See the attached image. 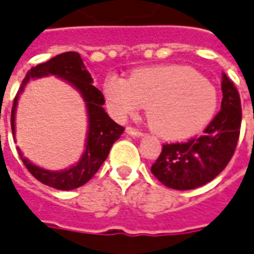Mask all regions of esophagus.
Returning <instances> with one entry per match:
<instances>
[{
    "mask_svg": "<svg viewBox=\"0 0 254 254\" xmlns=\"http://www.w3.org/2000/svg\"><path fill=\"white\" fill-rule=\"evenodd\" d=\"M127 133L130 134V136H136V137H139V136H141V132L139 130V129H134V127H127Z\"/></svg>",
    "mask_w": 254,
    "mask_h": 254,
    "instance_id": "esophagus-1",
    "label": "esophagus"
}]
</instances>
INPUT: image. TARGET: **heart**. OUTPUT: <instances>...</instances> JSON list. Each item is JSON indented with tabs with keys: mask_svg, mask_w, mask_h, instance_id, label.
Instances as JSON below:
<instances>
[{
	"mask_svg": "<svg viewBox=\"0 0 254 254\" xmlns=\"http://www.w3.org/2000/svg\"><path fill=\"white\" fill-rule=\"evenodd\" d=\"M103 90L110 108L120 118L149 105L150 127L168 140L197 133L213 120L218 107L214 84L185 65L137 69L130 79L110 75Z\"/></svg>",
	"mask_w": 254,
	"mask_h": 254,
	"instance_id": "obj_1",
	"label": "heart"
}]
</instances>
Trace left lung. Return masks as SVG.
Segmentation results:
<instances>
[{"instance_id":"obj_1","label":"left lung","mask_w":254,"mask_h":254,"mask_svg":"<svg viewBox=\"0 0 254 254\" xmlns=\"http://www.w3.org/2000/svg\"><path fill=\"white\" fill-rule=\"evenodd\" d=\"M221 110L204 129V134L186 141L165 143L151 165L153 175L177 190L208 184L234 156L241 133L242 107L234 82L222 73Z\"/></svg>"}]
</instances>
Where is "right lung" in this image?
<instances>
[{
  "label": "right lung",
  "instance_id": "add662e5",
  "mask_svg": "<svg viewBox=\"0 0 254 254\" xmlns=\"http://www.w3.org/2000/svg\"><path fill=\"white\" fill-rule=\"evenodd\" d=\"M46 75H55L61 79H65L66 82L75 86L77 90L80 91L82 97L86 101L87 115H89V133H87L86 151L82 160L76 165L61 172L43 170L25 158L20 151H19V156L29 172L37 181H40L41 184L60 189V190H72L84 185L94 177V174L100 170L101 164L104 163L105 158L110 154V150L114 143L124 133L125 127L114 122L108 117V114L105 113L103 108L105 101L103 93L91 84L93 79L90 73L84 68L80 55L73 51H69V53L57 55L50 61L33 66L26 73L12 104L11 127L13 136H15V111H16L19 94L22 93L23 87L30 79L46 76Z\"/></svg>",
  "mask_w": 254,
  "mask_h": 254
}]
</instances>
